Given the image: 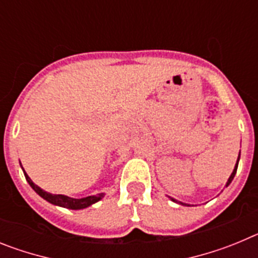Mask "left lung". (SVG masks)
Here are the masks:
<instances>
[{
  "label": "left lung",
  "instance_id": "1",
  "mask_svg": "<svg viewBox=\"0 0 258 258\" xmlns=\"http://www.w3.org/2000/svg\"><path fill=\"white\" fill-rule=\"evenodd\" d=\"M239 159H240V152H239V156H238V160H236V164H235V168H234V170H232L231 175H230V177H229V179H227V182H226V187H227V186H229V184H230V183H231V182H232V179H234V177H235V174H236V169H238V164H239ZM170 200H172V202H174V203H178V204H182V206H188V204H186V203H182V202H177V200H175V199H173V198H170Z\"/></svg>",
  "mask_w": 258,
  "mask_h": 258
}]
</instances>
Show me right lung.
I'll return each instance as SVG.
<instances>
[{"mask_svg":"<svg viewBox=\"0 0 258 258\" xmlns=\"http://www.w3.org/2000/svg\"><path fill=\"white\" fill-rule=\"evenodd\" d=\"M20 166H22V164H20ZM22 169H23V173H24V175H26V179L29 183V186H31V187L33 188V190H35L36 192L42 198V199L49 202L50 204H54V206L63 207V208H67V209H75V211H80V209H85L88 208V207L93 206V204L99 202V200H101L102 198H104V195H106L104 192H102V194H98V195H92V197L81 198V199H75V198H70L67 197V195H54V194H50L47 192V191H44L41 187H38L37 184L33 183V181L29 178V175L27 174L23 166H22Z\"/></svg>","mask_w":258,"mask_h":258,"instance_id":"obj_1","label":"right lung"}]
</instances>
